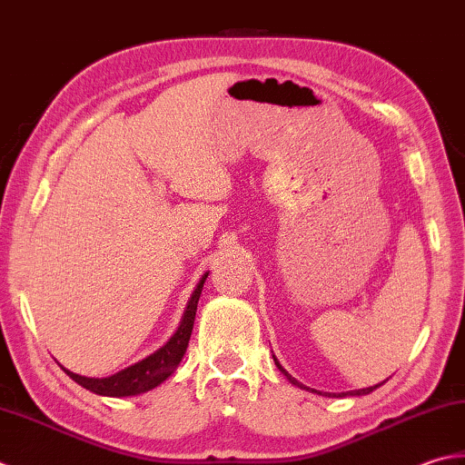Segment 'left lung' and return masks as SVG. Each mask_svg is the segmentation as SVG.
Listing matches in <instances>:
<instances>
[{
  "label": "left lung",
  "mask_w": 465,
  "mask_h": 465,
  "mask_svg": "<svg viewBox=\"0 0 465 465\" xmlns=\"http://www.w3.org/2000/svg\"><path fill=\"white\" fill-rule=\"evenodd\" d=\"M272 359H274V365H277L279 367V371L282 373V375H285L287 379H289V381L292 383V385H297V387H301V390H307V391H315V390H309V387L307 385H302V383H299L297 381V379L295 377H292V375H289V371H287V369L285 367H282L279 361H277V357H274L272 355ZM385 381H387V379H385ZM383 381V383H385ZM379 385H381V383H377V385H373V387H365V390H355V391H347V393H325V395H329V397H347V395H367V393H371V391H375L377 390V387ZM317 393V391H315ZM321 395V393H319Z\"/></svg>",
  "instance_id": "8db88e82"
}]
</instances>
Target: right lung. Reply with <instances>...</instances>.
Instances as JSON below:
<instances>
[{
    "label": "right lung",
    "instance_id": "add662e5",
    "mask_svg": "<svg viewBox=\"0 0 465 465\" xmlns=\"http://www.w3.org/2000/svg\"><path fill=\"white\" fill-rule=\"evenodd\" d=\"M206 277L208 272L203 274L201 281H198V285L194 287L191 299H188V305L184 309V315L180 319V325L173 333V337H170L163 347L156 349L154 353H150L148 357L142 359V361L122 369V371L114 373L110 377H84V375L68 371V369L62 365L60 367L70 375V379H74L75 383L82 385L84 390H88L96 395H104V397H132V395H140L154 390V387H158L160 383H164L166 379L176 371L178 363L183 361L188 341H191V335H193L198 299H201Z\"/></svg>",
    "mask_w": 465,
    "mask_h": 465
}]
</instances>
